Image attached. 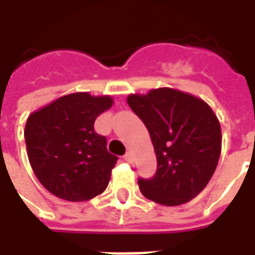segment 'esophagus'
Returning <instances> with one entry per match:
<instances>
[{
    "label": "esophagus",
    "mask_w": 255,
    "mask_h": 255,
    "mask_svg": "<svg viewBox=\"0 0 255 255\" xmlns=\"http://www.w3.org/2000/svg\"><path fill=\"white\" fill-rule=\"evenodd\" d=\"M124 160L127 161V162H129V164H132L133 162V154L131 153V151H128L127 154L124 155Z\"/></svg>",
    "instance_id": "34e87169"
}]
</instances>
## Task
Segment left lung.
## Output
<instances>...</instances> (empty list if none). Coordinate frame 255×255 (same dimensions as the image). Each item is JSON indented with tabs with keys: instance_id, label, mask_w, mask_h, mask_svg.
Returning a JSON list of instances; mask_svg holds the SVG:
<instances>
[{
	"instance_id": "8db88e82",
	"label": "left lung",
	"mask_w": 255,
	"mask_h": 255,
	"mask_svg": "<svg viewBox=\"0 0 255 255\" xmlns=\"http://www.w3.org/2000/svg\"><path fill=\"white\" fill-rule=\"evenodd\" d=\"M128 105L144 123L157 157L151 179H139L150 201L177 206L195 198L213 176L221 153V127L201 98L171 87L129 94Z\"/></svg>"
}]
</instances>
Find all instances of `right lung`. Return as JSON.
<instances>
[{
    "label": "right lung",
    "mask_w": 255,
    "mask_h": 255,
    "mask_svg": "<svg viewBox=\"0 0 255 255\" xmlns=\"http://www.w3.org/2000/svg\"><path fill=\"white\" fill-rule=\"evenodd\" d=\"M111 95L72 93L32 112L24 128L31 168L47 191L83 202L105 191L116 155L106 138L94 131V122L111 109Z\"/></svg>",
    "instance_id": "right-lung-1"
}]
</instances>
